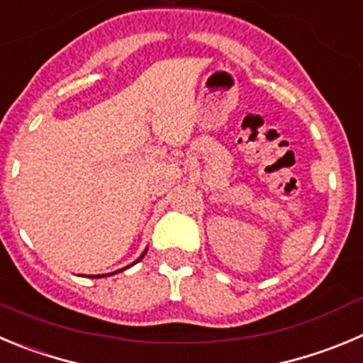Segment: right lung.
<instances>
[{
    "instance_id": "right-lung-1",
    "label": "right lung",
    "mask_w": 363,
    "mask_h": 363,
    "mask_svg": "<svg viewBox=\"0 0 363 363\" xmlns=\"http://www.w3.org/2000/svg\"><path fill=\"white\" fill-rule=\"evenodd\" d=\"M145 254H147V249H145V250H143V254H141L140 258L135 259V262H134V263H132V265H135V263H138V262H141V259H143V258H145ZM132 265H128V267H132ZM128 267H125V269H128ZM125 269H121V270H125ZM121 270H116V272H121ZM113 274H114V272H113ZM109 276H111V274H109ZM98 277H100V276H98ZM104 277H105V274H104Z\"/></svg>"
}]
</instances>
